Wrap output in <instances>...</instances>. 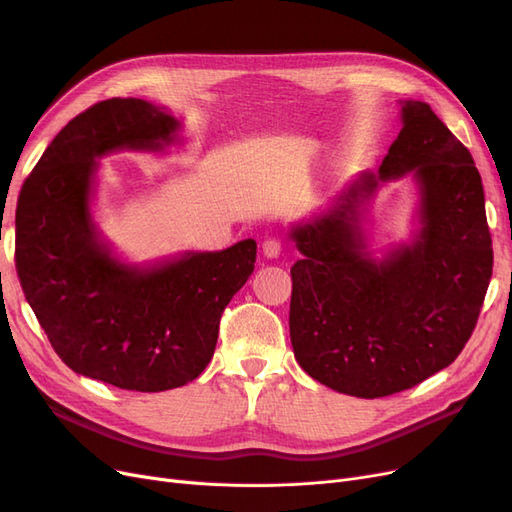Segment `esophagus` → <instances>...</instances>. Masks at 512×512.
Masks as SVG:
<instances>
[{
  "label": "esophagus",
  "instance_id": "34e87169",
  "mask_svg": "<svg viewBox=\"0 0 512 512\" xmlns=\"http://www.w3.org/2000/svg\"><path fill=\"white\" fill-rule=\"evenodd\" d=\"M282 254V243L277 239H267L262 243V256L265 258H277Z\"/></svg>",
  "mask_w": 512,
  "mask_h": 512
}]
</instances>
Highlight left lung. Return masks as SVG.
<instances>
[{
    "label": "left lung",
    "mask_w": 512,
    "mask_h": 512,
    "mask_svg": "<svg viewBox=\"0 0 512 512\" xmlns=\"http://www.w3.org/2000/svg\"><path fill=\"white\" fill-rule=\"evenodd\" d=\"M401 130L382 166L348 181L322 211L292 224L290 342L305 374L376 399L451 365L470 339L493 269L485 192L470 151L431 106L399 100ZM410 174L417 230L382 257L364 224L384 182Z\"/></svg>",
    "instance_id": "8db88e82"
}]
</instances>
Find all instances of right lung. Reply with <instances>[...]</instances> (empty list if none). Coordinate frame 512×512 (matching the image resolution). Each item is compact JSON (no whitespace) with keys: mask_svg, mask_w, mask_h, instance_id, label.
Here are the masks:
<instances>
[{"mask_svg":"<svg viewBox=\"0 0 512 512\" xmlns=\"http://www.w3.org/2000/svg\"><path fill=\"white\" fill-rule=\"evenodd\" d=\"M181 143V121L164 106L98 102L53 138L17 203V273L29 307L61 361L117 389L158 393L198 378L224 307L254 271V239L138 265L102 235L98 160Z\"/></svg>","mask_w":512,"mask_h":512,"instance_id":"add662e5","label":"right lung"}]
</instances>
